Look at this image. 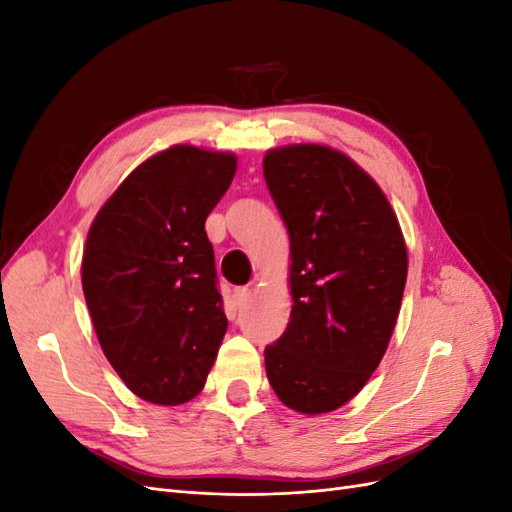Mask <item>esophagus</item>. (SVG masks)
<instances>
[{"label": "esophagus", "mask_w": 512, "mask_h": 512, "mask_svg": "<svg viewBox=\"0 0 512 512\" xmlns=\"http://www.w3.org/2000/svg\"><path fill=\"white\" fill-rule=\"evenodd\" d=\"M247 299H250V288H237V290H235V301H237V305H243Z\"/></svg>", "instance_id": "obj_1"}]
</instances>
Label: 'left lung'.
I'll use <instances>...</instances> for the list:
<instances>
[{"instance_id":"8db88e82","label":"left lung","mask_w":512,"mask_h":512,"mask_svg":"<svg viewBox=\"0 0 512 512\" xmlns=\"http://www.w3.org/2000/svg\"><path fill=\"white\" fill-rule=\"evenodd\" d=\"M262 170L290 235L292 312L265 348L282 404L324 414L359 393L391 342L408 250L378 183L342 151L288 145Z\"/></svg>"}]
</instances>
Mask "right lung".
I'll return each mask as SVG.
<instances>
[{
    "label": "right lung",
    "mask_w": 512,
    "mask_h": 512,
    "mask_svg": "<svg viewBox=\"0 0 512 512\" xmlns=\"http://www.w3.org/2000/svg\"><path fill=\"white\" fill-rule=\"evenodd\" d=\"M235 153L175 145L136 166L89 228L81 280L104 356L160 406L194 399L228 329L205 220Z\"/></svg>",
    "instance_id": "1"
}]
</instances>
